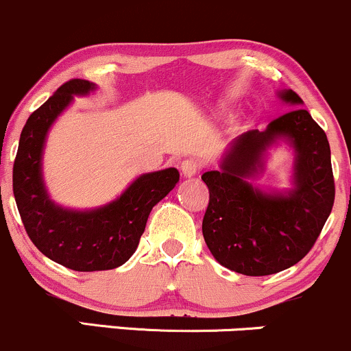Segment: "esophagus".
<instances>
[{"instance_id": "34e87169", "label": "esophagus", "mask_w": 351, "mask_h": 351, "mask_svg": "<svg viewBox=\"0 0 351 351\" xmlns=\"http://www.w3.org/2000/svg\"><path fill=\"white\" fill-rule=\"evenodd\" d=\"M202 160L197 159V157H191V159H186L182 164H180V169H182V174L191 177L195 176L197 172L202 169Z\"/></svg>"}]
</instances>
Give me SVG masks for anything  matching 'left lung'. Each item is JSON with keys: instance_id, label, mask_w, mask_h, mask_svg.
Segmentation results:
<instances>
[{"instance_id": "1", "label": "left lung", "mask_w": 351, "mask_h": 351, "mask_svg": "<svg viewBox=\"0 0 351 351\" xmlns=\"http://www.w3.org/2000/svg\"><path fill=\"white\" fill-rule=\"evenodd\" d=\"M280 96L302 104L293 90ZM277 136H287L298 152L295 189L289 196L263 195L245 180ZM202 180L208 187L202 220L208 250L223 267L249 277L277 274L300 262L317 242L335 202L328 139L303 108L278 116L265 132L240 136L222 169L206 172Z\"/></svg>"}]
</instances>
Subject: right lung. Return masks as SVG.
<instances>
[{"label":"right lung","instance_id":"obj_1","mask_svg":"<svg viewBox=\"0 0 351 351\" xmlns=\"http://www.w3.org/2000/svg\"><path fill=\"white\" fill-rule=\"evenodd\" d=\"M94 84L69 80L27 117L13 165V192L27 237L51 261L76 271L111 270L131 258L144 234L152 207L174 189V167L151 172L109 206L89 212L54 206L41 179V154L46 132L73 94H86Z\"/></svg>","mask_w":351,"mask_h":351}]
</instances>
